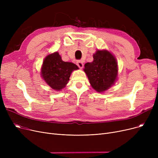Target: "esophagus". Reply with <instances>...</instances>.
<instances>
[{
  "mask_svg": "<svg viewBox=\"0 0 158 158\" xmlns=\"http://www.w3.org/2000/svg\"><path fill=\"white\" fill-rule=\"evenodd\" d=\"M77 65L79 66V69H82V67H83L84 64L81 61H77Z\"/></svg>",
  "mask_w": 158,
  "mask_h": 158,
  "instance_id": "obj_1",
  "label": "esophagus"
}]
</instances>
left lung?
<instances>
[{
	"label": "left lung",
	"instance_id": "8db88e82",
	"mask_svg": "<svg viewBox=\"0 0 158 158\" xmlns=\"http://www.w3.org/2000/svg\"><path fill=\"white\" fill-rule=\"evenodd\" d=\"M93 57L92 62L85 64L84 71L92 88L97 92H104L117 79L118 63L107 50H98Z\"/></svg>",
	"mask_w": 158,
	"mask_h": 158
}]
</instances>
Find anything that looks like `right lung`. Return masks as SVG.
Segmentation results:
<instances>
[{
    "label": "right lung",
    "instance_id": "add662e5",
    "mask_svg": "<svg viewBox=\"0 0 158 158\" xmlns=\"http://www.w3.org/2000/svg\"><path fill=\"white\" fill-rule=\"evenodd\" d=\"M78 66L71 62H64L57 52L48 54L44 59L41 76L53 89L60 91L69 82L70 75Z\"/></svg>",
    "mask_w": 158,
    "mask_h": 158
}]
</instances>
